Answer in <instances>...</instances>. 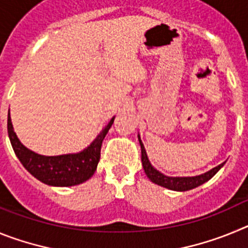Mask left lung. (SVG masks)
Returning a JSON list of instances; mask_svg holds the SVG:
<instances>
[{
    "instance_id": "obj_1",
    "label": "left lung",
    "mask_w": 248,
    "mask_h": 248,
    "mask_svg": "<svg viewBox=\"0 0 248 248\" xmlns=\"http://www.w3.org/2000/svg\"><path fill=\"white\" fill-rule=\"evenodd\" d=\"M139 143L140 148H141V163H143L144 171H145L146 176L150 179L151 183L156 184V185L163 186V187H166V189L174 190V191H187V190L195 189L198 186L202 185L206 181H209L212 176H214L216 172L220 170L223 166V164H220L216 168L211 169L210 171L205 172V174L198 175V176H187V177H172V176H166V175L161 174L160 171H157L154 166L151 165L150 161L148 159V155H146L145 148H144L141 140H140L139 137Z\"/></svg>"
}]
</instances>
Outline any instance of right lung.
Returning <instances> with one entry per match:
<instances>
[{
    "label": "right lung",
    "instance_id": "obj_1",
    "mask_svg": "<svg viewBox=\"0 0 248 248\" xmlns=\"http://www.w3.org/2000/svg\"><path fill=\"white\" fill-rule=\"evenodd\" d=\"M114 118L100 131L93 143L77 154L58 156H45L26 148L19 141L13 130L10 113L7 119V131L15 154L21 164L36 179L50 186H74L84 183L93 176L100 159V148L105 135L110 129Z\"/></svg>",
    "mask_w": 248,
    "mask_h": 248
}]
</instances>
